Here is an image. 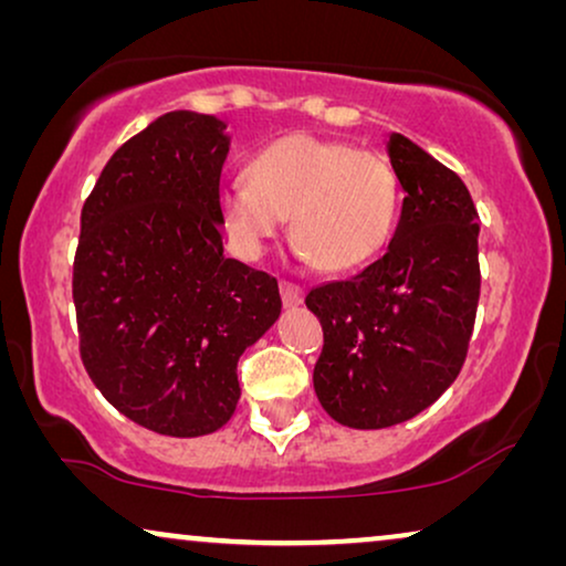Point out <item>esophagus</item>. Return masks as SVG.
I'll return each mask as SVG.
<instances>
[{"instance_id":"34e87169","label":"esophagus","mask_w":566,"mask_h":566,"mask_svg":"<svg viewBox=\"0 0 566 566\" xmlns=\"http://www.w3.org/2000/svg\"><path fill=\"white\" fill-rule=\"evenodd\" d=\"M281 298L285 306H298L301 301H304V289L296 283H289V281H281Z\"/></svg>"}]
</instances>
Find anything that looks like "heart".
Listing matches in <instances>:
<instances>
[{
    "label": "heart",
    "instance_id": "b5f03b06",
    "mask_svg": "<svg viewBox=\"0 0 566 566\" xmlns=\"http://www.w3.org/2000/svg\"><path fill=\"white\" fill-rule=\"evenodd\" d=\"M397 175L389 161L353 144L291 134L262 146L247 180H229L216 211L242 258L258 260L291 216V242L324 273L368 262L397 216Z\"/></svg>",
    "mask_w": 566,
    "mask_h": 566
}]
</instances>
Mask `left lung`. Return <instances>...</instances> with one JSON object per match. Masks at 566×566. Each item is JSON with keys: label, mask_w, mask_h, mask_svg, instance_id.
<instances>
[{"label": "left lung", "mask_w": 566, "mask_h": 566, "mask_svg": "<svg viewBox=\"0 0 566 566\" xmlns=\"http://www.w3.org/2000/svg\"><path fill=\"white\" fill-rule=\"evenodd\" d=\"M405 190L384 258L308 291L324 329L314 391L332 420L381 430L455 381L479 304V213L461 177L407 136L386 142Z\"/></svg>", "instance_id": "obj_1"}]
</instances>
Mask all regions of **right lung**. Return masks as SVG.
I'll return each mask as SVG.
<instances>
[{
  "label": "right lung",
  "mask_w": 566,
  "mask_h": 566,
  "mask_svg": "<svg viewBox=\"0 0 566 566\" xmlns=\"http://www.w3.org/2000/svg\"><path fill=\"white\" fill-rule=\"evenodd\" d=\"M227 123L172 111L128 138L84 200L74 258L80 353L146 430L198 438L239 401L237 363L281 316L273 275L223 254Z\"/></svg>",
  "instance_id": "obj_1"
}]
</instances>
